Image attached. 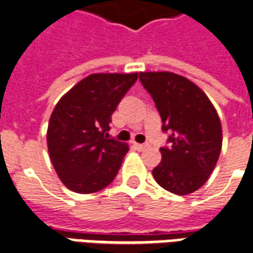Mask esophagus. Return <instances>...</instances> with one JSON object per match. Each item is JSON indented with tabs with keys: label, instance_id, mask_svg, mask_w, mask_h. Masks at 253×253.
I'll list each match as a JSON object with an SVG mask.
<instances>
[{
	"label": "esophagus",
	"instance_id": "obj_1",
	"mask_svg": "<svg viewBox=\"0 0 253 253\" xmlns=\"http://www.w3.org/2000/svg\"><path fill=\"white\" fill-rule=\"evenodd\" d=\"M150 144L148 143H144V144H140V143H135L134 147L136 148V150H139V151H142V150H144V148H147Z\"/></svg>",
	"mask_w": 253,
	"mask_h": 253
}]
</instances>
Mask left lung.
Returning a JSON list of instances; mask_svg holds the SVG:
<instances>
[{"label": "left lung", "instance_id": "left-lung-1", "mask_svg": "<svg viewBox=\"0 0 253 253\" xmlns=\"http://www.w3.org/2000/svg\"><path fill=\"white\" fill-rule=\"evenodd\" d=\"M150 92L169 132L162 161L152 169L157 183L176 195H188L208 180L220 155L221 123L208 96L194 82L169 71H143Z\"/></svg>", "mask_w": 253, "mask_h": 253}]
</instances>
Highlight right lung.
<instances>
[{"label":"right lung","instance_id":"right-lung-1","mask_svg":"<svg viewBox=\"0 0 253 253\" xmlns=\"http://www.w3.org/2000/svg\"><path fill=\"white\" fill-rule=\"evenodd\" d=\"M138 73L90 74L54 107L47 127V150L58 178L69 190L92 194L117 176L126 143L109 138L111 115Z\"/></svg>","mask_w":253,"mask_h":253}]
</instances>
